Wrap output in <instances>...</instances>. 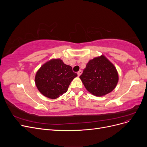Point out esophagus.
I'll return each instance as SVG.
<instances>
[{
	"instance_id": "obj_1",
	"label": "esophagus",
	"mask_w": 147,
	"mask_h": 147,
	"mask_svg": "<svg viewBox=\"0 0 147 147\" xmlns=\"http://www.w3.org/2000/svg\"><path fill=\"white\" fill-rule=\"evenodd\" d=\"M82 70H79L78 72H77V74H78V76L79 77V76H80L81 75V74H82Z\"/></svg>"
}]
</instances>
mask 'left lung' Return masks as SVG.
Returning <instances> with one entry per match:
<instances>
[{
    "instance_id": "1",
    "label": "left lung",
    "mask_w": 147,
    "mask_h": 147,
    "mask_svg": "<svg viewBox=\"0 0 147 147\" xmlns=\"http://www.w3.org/2000/svg\"><path fill=\"white\" fill-rule=\"evenodd\" d=\"M80 78L89 92L99 97L112 92L118 82L116 68L104 55L89 61Z\"/></svg>"
}]
</instances>
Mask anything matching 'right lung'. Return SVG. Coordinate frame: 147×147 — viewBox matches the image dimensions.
Segmentation results:
<instances>
[{
  "instance_id": "obj_1",
  "label": "right lung",
  "mask_w": 147,
  "mask_h": 147,
  "mask_svg": "<svg viewBox=\"0 0 147 147\" xmlns=\"http://www.w3.org/2000/svg\"><path fill=\"white\" fill-rule=\"evenodd\" d=\"M77 76L72 67L60 59H53L37 71L35 83L43 96L55 99L67 92L71 82Z\"/></svg>"
}]
</instances>
